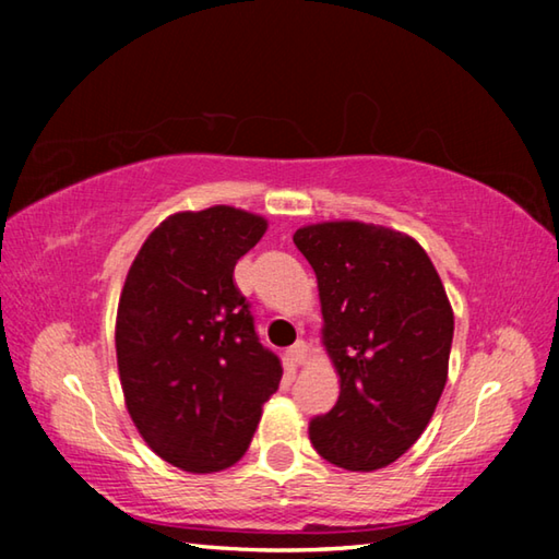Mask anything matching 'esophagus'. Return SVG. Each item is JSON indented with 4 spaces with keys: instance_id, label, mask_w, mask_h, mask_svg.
Returning <instances> with one entry per match:
<instances>
[{
    "instance_id": "1",
    "label": "esophagus",
    "mask_w": 559,
    "mask_h": 559,
    "mask_svg": "<svg viewBox=\"0 0 559 559\" xmlns=\"http://www.w3.org/2000/svg\"><path fill=\"white\" fill-rule=\"evenodd\" d=\"M286 357H288V362L293 365V367H300L302 362H306V357H308V345L302 343V340H298L296 345L293 347H288V353H286Z\"/></svg>"
}]
</instances>
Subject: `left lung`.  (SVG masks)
Returning a JSON list of instances; mask_svg holds the SVG:
<instances>
[{
    "mask_svg": "<svg viewBox=\"0 0 559 559\" xmlns=\"http://www.w3.org/2000/svg\"><path fill=\"white\" fill-rule=\"evenodd\" d=\"M293 243L316 271L323 345L340 377L310 441L340 468L390 466L427 429L447 384L453 310L443 283L412 236L380 224H308Z\"/></svg>",
    "mask_w": 559,
    "mask_h": 559,
    "instance_id": "8db88e82",
    "label": "left lung"
}]
</instances>
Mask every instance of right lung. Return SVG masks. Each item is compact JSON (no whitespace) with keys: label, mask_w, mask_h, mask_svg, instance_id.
<instances>
[{"label":"right lung","mask_w":559,"mask_h":559,"mask_svg":"<svg viewBox=\"0 0 559 559\" xmlns=\"http://www.w3.org/2000/svg\"><path fill=\"white\" fill-rule=\"evenodd\" d=\"M259 214L216 204L177 212L147 236L116 318L118 372L140 437L187 473L234 466L281 359L259 343L234 266L266 234Z\"/></svg>","instance_id":"right-lung-1"}]
</instances>
